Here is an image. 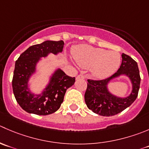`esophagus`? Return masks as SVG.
<instances>
[{
	"label": "esophagus",
	"instance_id": "34e87169",
	"mask_svg": "<svg viewBox=\"0 0 149 149\" xmlns=\"http://www.w3.org/2000/svg\"><path fill=\"white\" fill-rule=\"evenodd\" d=\"M79 79H84V76H82V75H79L76 77V80H79Z\"/></svg>",
	"mask_w": 149,
	"mask_h": 149
}]
</instances>
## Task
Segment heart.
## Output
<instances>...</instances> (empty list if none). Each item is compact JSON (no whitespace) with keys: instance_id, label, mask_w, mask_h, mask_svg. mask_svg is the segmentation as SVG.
<instances>
[{"instance_id":"obj_1","label":"heart","mask_w":149,"mask_h":149,"mask_svg":"<svg viewBox=\"0 0 149 149\" xmlns=\"http://www.w3.org/2000/svg\"><path fill=\"white\" fill-rule=\"evenodd\" d=\"M76 63L83 68H90L97 79H105L113 74L119 68L121 54L116 51L90 46H80L73 52Z\"/></svg>"}]
</instances>
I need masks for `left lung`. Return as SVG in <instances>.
<instances>
[{
    "instance_id": "left-lung-1",
    "label": "left lung",
    "mask_w": 149,
    "mask_h": 149,
    "mask_svg": "<svg viewBox=\"0 0 149 149\" xmlns=\"http://www.w3.org/2000/svg\"><path fill=\"white\" fill-rule=\"evenodd\" d=\"M122 62L116 73L103 80L88 79L84 100L88 108L94 113L102 116H111L119 113L136 100L141 84L138 63L130 56L122 54ZM126 76L132 84V91L127 97L121 98L112 94L108 89V84L112 80Z\"/></svg>"
}]
</instances>
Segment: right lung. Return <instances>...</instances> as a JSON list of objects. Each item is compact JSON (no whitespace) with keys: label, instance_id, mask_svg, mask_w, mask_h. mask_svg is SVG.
<instances>
[{"label":"right lung","instance_id":"obj_1","mask_svg":"<svg viewBox=\"0 0 149 149\" xmlns=\"http://www.w3.org/2000/svg\"><path fill=\"white\" fill-rule=\"evenodd\" d=\"M64 41H46L31 46L20 54L15 63L12 88L16 100L26 112L36 115L51 114L60 108L66 90L75 83V77L67 76L60 68L50 76L48 84L41 93L36 94L29 86L30 78L37 71L41 57L63 52Z\"/></svg>","mask_w":149,"mask_h":149}]
</instances>
